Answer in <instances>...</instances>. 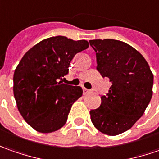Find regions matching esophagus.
<instances>
[{"label": "esophagus", "mask_w": 159, "mask_h": 159, "mask_svg": "<svg viewBox=\"0 0 159 159\" xmlns=\"http://www.w3.org/2000/svg\"><path fill=\"white\" fill-rule=\"evenodd\" d=\"M83 90H84V94H87V93H90V90H88V89H86V88H84Z\"/></svg>", "instance_id": "esophagus-1"}]
</instances>
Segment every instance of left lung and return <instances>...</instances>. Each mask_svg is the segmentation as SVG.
Listing matches in <instances>:
<instances>
[{
    "instance_id": "left-lung-1",
    "label": "left lung",
    "mask_w": 159,
    "mask_h": 159,
    "mask_svg": "<svg viewBox=\"0 0 159 159\" xmlns=\"http://www.w3.org/2000/svg\"><path fill=\"white\" fill-rule=\"evenodd\" d=\"M96 52L97 69L112 85L90 120L100 132L117 135L131 129L143 116L152 97L153 75L143 56L116 39L90 40Z\"/></svg>"
}]
</instances>
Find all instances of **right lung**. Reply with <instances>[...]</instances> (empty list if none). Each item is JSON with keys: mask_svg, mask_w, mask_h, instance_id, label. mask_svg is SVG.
Listing matches in <instances>:
<instances>
[{"mask_svg": "<svg viewBox=\"0 0 159 159\" xmlns=\"http://www.w3.org/2000/svg\"><path fill=\"white\" fill-rule=\"evenodd\" d=\"M88 47L84 39L55 36L38 43L22 58L15 70L13 90L18 111L32 129L51 133L65 125L83 90L60 80L69 73L75 55Z\"/></svg>", "mask_w": 159, "mask_h": 159, "instance_id": "right-lung-1", "label": "right lung"}]
</instances>
